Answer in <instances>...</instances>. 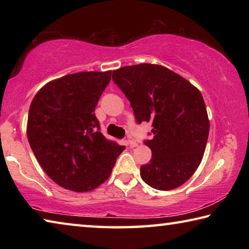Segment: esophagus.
Returning a JSON list of instances; mask_svg holds the SVG:
<instances>
[{"label":"esophagus","instance_id":"esophagus-1","mask_svg":"<svg viewBox=\"0 0 249 249\" xmlns=\"http://www.w3.org/2000/svg\"><path fill=\"white\" fill-rule=\"evenodd\" d=\"M126 142H127V145L130 147V148H135V147H137V142L133 141V140H127L126 141Z\"/></svg>","mask_w":249,"mask_h":249}]
</instances>
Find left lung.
<instances>
[{
    "label": "left lung",
    "instance_id": "left-lung-1",
    "mask_svg": "<svg viewBox=\"0 0 249 249\" xmlns=\"http://www.w3.org/2000/svg\"><path fill=\"white\" fill-rule=\"evenodd\" d=\"M113 80L129 100L137 123H151L146 141L151 159L141 177L151 188L168 191L191 178L203 158L210 121L197 88L180 74L154 64L113 71Z\"/></svg>",
    "mask_w": 249,
    "mask_h": 249
}]
</instances>
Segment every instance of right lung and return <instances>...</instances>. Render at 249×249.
Segmentation results:
<instances>
[{"instance_id":"add662e5","label":"right lung","mask_w":249,"mask_h":249,"mask_svg":"<svg viewBox=\"0 0 249 249\" xmlns=\"http://www.w3.org/2000/svg\"><path fill=\"white\" fill-rule=\"evenodd\" d=\"M112 71H84L54 79L37 92L27 119V138L40 167L58 185L92 191L111 175L124 150L99 132L94 109Z\"/></svg>"}]
</instances>
